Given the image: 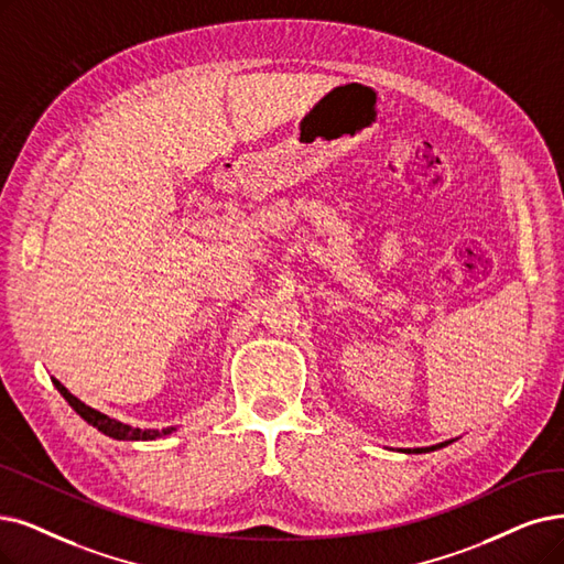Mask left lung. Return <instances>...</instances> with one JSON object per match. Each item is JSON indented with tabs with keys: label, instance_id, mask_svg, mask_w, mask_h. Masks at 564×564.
<instances>
[{
	"label": "left lung",
	"instance_id": "obj_1",
	"mask_svg": "<svg viewBox=\"0 0 564 564\" xmlns=\"http://www.w3.org/2000/svg\"><path fill=\"white\" fill-rule=\"evenodd\" d=\"M456 440H446V442H440V444H433V446H421V448H400V452H404V454H427V452H437V448L448 446V444L456 442Z\"/></svg>",
	"mask_w": 564,
	"mask_h": 564
}]
</instances>
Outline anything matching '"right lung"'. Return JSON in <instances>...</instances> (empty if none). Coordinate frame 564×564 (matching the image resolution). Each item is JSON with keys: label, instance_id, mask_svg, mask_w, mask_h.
Segmentation results:
<instances>
[{"label": "right lung", "instance_id": "obj_1", "mask_svg": "<svg viewBox=\"0 0 564 564\" xmlns=\"http://www.w3.org/2000/svg\"><path fill=\"white\" fill-rule=\"evenodd\" d=\"M53 384H55V389L62 393V398L72 404V408L76 410V414L80 416V419H85L89 425H95L99 433H104V435H108V437H112V440H127V442H148V440H156V437H164V435H171L175 427L171 425V427H162V431H154V427H133V425H129V423H122V421H118V419H110V416H106L104 412H99V410H95V408H89V404H85L83 400H78L69 389H66L62 381H57L55 377H53Z\"/></svg>", "mask_w": 564, "mask_h": 564}]
</instances>
